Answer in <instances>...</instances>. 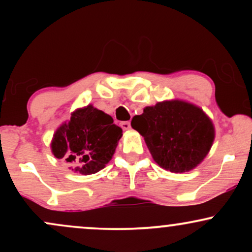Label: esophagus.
<instances>
[{
  "label": "esophagus",
  "instance_id": "1",
  "mask_svg": "<svg viewBox=\"0 0 252 252\" xmlns=\"http://www.w3.org/2000/svg\"><path fill=\"white\" fill-rule=\"evenodd\" d=\"M120 126L123 130H129L130 128H131V126H130V122H121Z\"/></svg>",
  "mask_w": 252,
  "mask_h": 252
}]
</instances>
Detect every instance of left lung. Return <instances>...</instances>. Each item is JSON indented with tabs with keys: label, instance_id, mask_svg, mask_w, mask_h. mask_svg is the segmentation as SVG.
<instances>
[{
	"label": "left lung",
	"instance_id": "8db88e82",
	"mask_svg": "<svg viewBox=\"0 0 252 252\" xmlns=\"http://www.w3.org/2000/svg\"><path fill=\"white\" fill-rule=\"evenodd\" d=\"M131 126L144 137L155 162L173 173L189 172L207 155L215 128L201 109L181 100L147 106Z\"/></svg>",
	"mask_w": 252,
	"mask_h": 252
}]
</instances>
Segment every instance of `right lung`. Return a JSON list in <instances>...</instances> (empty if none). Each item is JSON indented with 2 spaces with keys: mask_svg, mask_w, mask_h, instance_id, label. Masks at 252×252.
<instances>
[{
  "mask_svg": "<svg viewBox=\"0 0 252 252\" xmlns=\"http://www.w3.org/2000/svg\"><path fill=\"white\" fill-rule=\"evenodd\" d=\"M121 137L122 129L111 116L88 105L74 111L70 122L57 130L52 152L57 158L78 164L76 172L94 174L111 160Z\"/></svg>",
  "mask_w": 252,
  "mask_h": 252,
  "instance_id": "right-lung-1",
  "label": "right lung"
}]
</instances>
